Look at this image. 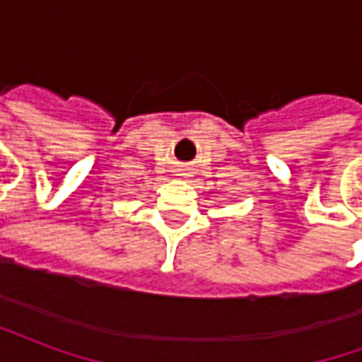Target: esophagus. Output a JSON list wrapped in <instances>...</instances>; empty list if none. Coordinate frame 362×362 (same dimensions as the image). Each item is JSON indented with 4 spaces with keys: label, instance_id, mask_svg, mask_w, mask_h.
<instances>
[{
    "label": "esophagus",
    "instance_id": "esophagus-1",
    "mask_svg": "<svg viewBox=\"0 0 362 362\" xmlns=\"http://www.w3.org/2000/svg\"><path fill=\"white\" fill-rule=\"evenodd\" d=\"M184 170H186V168H184Z\"/></svg>",
    "mask_w": 362,
    "mask_h": 362
}]
</instances>
